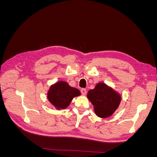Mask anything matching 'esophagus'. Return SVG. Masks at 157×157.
<instances>
[{"instance_id": "1", "label": "esophagus", "mask_w": 157, "mask_h": 157, "mask_svg": "<svg viewBox=\"0 0 157 157\" xmlns=\"http://www.w3.org/2000/svg\"><path fill=\"white\" fill-rule=\"evenodd\" d=\"M80 92H81L82 94V95H84V96H85V95H86V94H87L86 90L85 89V88H82V89H81V90H80Z\"/></svg>"}]
</instances>
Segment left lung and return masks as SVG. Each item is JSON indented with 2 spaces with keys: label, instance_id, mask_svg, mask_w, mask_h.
Instances as JSON below:
<instances>
[{
  "label": "left lung",
  "instance_id": "obj_1",
  "mask_svg": "<svg viewBox=\"0 0 157 157\" xmlns=\"http://www.w3.org/2000/svg\"><path fill=\"white\" fill-rule=\"evenodd\" d=\"M87 97L93 104L96 115L107 118L112 115L118 107L121 101L119 94L105 83H98L88 92Z\"/></svg>",
  "mask_w": 157,
  "mask_h": 157
}]
</instances>
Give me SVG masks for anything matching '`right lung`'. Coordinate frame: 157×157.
<instances>
[{
	"instance_id": "obj_1",
	"label": "right lung",
	"mask_w": 157,
	"mask_h": 157,
	"mask_svg": "<svg viewBox=\"0 0 157 157\" xmlns=\"http://www.w3.org/2000/svg\"><path fill=\"white\" fill-rule=\"evenodd\" d=\"M80 95V92L78 89L71 87L66 82L59 81L50 86L48 99L56 109H65L69 105L73 98Z\"/></svg>"
}]
</instances>
